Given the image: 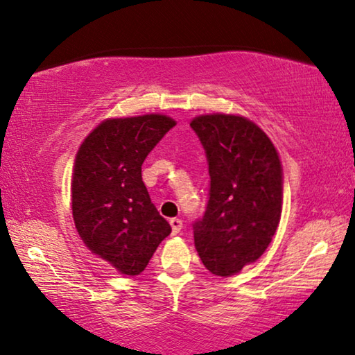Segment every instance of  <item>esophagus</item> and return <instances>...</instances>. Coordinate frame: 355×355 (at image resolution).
<instances>
[{
  "label": "esophagus",
  "mask_w": 355,
  "mask_h": 355,
  "mask_svg": "<svg viewBox=\"0 0 355 355\" xmlns=\"http://www.w3.org/2000/svg\"><path fill=\"white\" fill-rule=\"evenodd\" d=\"M169 225H171V232L174 236L182 230V221L179 220V218H173V220H169Z\"/></svg>",
  "instance_id": "obj_1"
}]
</instances>
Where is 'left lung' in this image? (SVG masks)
<instances>
[{"mask_svg": "<svg viewBox=\"0 0 355 355\" xmlns=\"http://www.w3.org/2000/svg\"><path fill=\"white\" fill-rule=\"evenodd\" d=\"M208 158L210 200L193 225L202 263L232 276L268 249L283 211V164L268 135L241 114H198L191 121Z\"/></svg>", "mask_w": 355, "mask_h": 355, "instance_id": "left-lung-1", "label": "left lung"}]
</instances>
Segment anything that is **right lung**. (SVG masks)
Here are the masks:
<instances>
[{"label": "right lung", "instance_id": "1", "mask_svg": "<svg viewBox=\"0 0 355 355\" xmlns=\"http://www.w3.org/2000/svg\"><path fill=\"white\" fill-rule=\"evenodd\" d=\"M176 125L166 114L103 119L84 139L72 166V218L92 254L137 276L171 226L150 200L142 163Z\"/></svg>", "mask_w": 355, "mask_h": 355}]
</instances>
